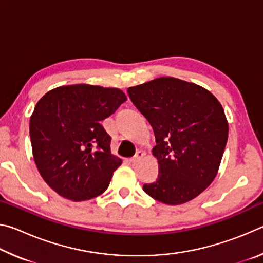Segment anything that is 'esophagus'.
Masks as SVG:
<instances>
[{
	"mask_svg": "<svg viewBox=\"0 0 263 263\" xmlns=\"http://www.w3.org/2000/svg\"><path fill=\"white\" fill-rule=\"evenodd\" d=\"M144 155H145V153L142 152V151H138V152L136 153L135 157L130 159V161H131L132 163H137V162H139L140 160H141L142 158H144Z\"/></svg>",
	"mask_w": 263,
	"mask_h": 263,
	"instance_id": "1",
	"label": "esophagus"
}]
</instances>
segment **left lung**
I'll use <instances>...</instances> for the list:
<instances>
[{
	"label": "left lung",
	"instance_id": "1",
	"mask_svg": "<svg viewBox=\"0 0 263 263\" xmlns=\"http://www.w3.org/2000/svg\"><path fill=\"white\" fill-rule=\"evenodd\" d=\"M136 108L152 125V152L159 175L142 189L168 205L203 193L215 179L229 137L222 106L210 91L175 78H159L127 89Z\"/></svg>",
	"mask_w": 263,
	"mask_h": 263
}]
</instances>
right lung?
I'll return each instance as SVG.
<instances>
[{
    "instance_id": "1",
    "label": "right lung",
    "mask_w": 263,
    "mask_h": 263,
    "mask_svg": "<svg viewBox=\"0 0 263 263\" xmlns=\"http://www.w3.org/2000/svg\"><path fill=\"white\" fill-rule=\"evenodd\" d=\"M127 99L121 89L90 84L46 92L30 118L33 159L44 181L65 198L87 201L103 194L122 160L111 154L101 122Z\"/></svg>"
}]
</instances>
